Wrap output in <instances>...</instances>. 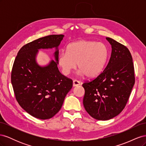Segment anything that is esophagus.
Returning a JSON list of instances; mask_svg holds the SVG:
<instances>
[{"label": "esophagus", "instance_id": "obj_1", "mask_svg": "<svg viewBox=\"0 0 146 146\" xmlns=\"http://www.w3.org/2000/svg\"><path fill=\"white\" fill-rule=\"evenodd\" d=\"M80 84H81L80 82L77 80H74L73 81V86H77L78 85H80Z\"/></svg>", "mask_w": 146, "mask_h": 146}]
</instances>
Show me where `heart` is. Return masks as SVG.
I'll return each instance as SVG.
<instances>
[{
  "instance_id": "obj_1",
  "label": "heart",
  "mask_w": 146,
  "mask_h": 146,
  "mask_svg": "<svg viewBox=\"0 0 146 146\" xmlns=\"http://www.w3.org/2000/svg\"><path fill=\"white\" fill-rule=\"evenodd\" d=\"M109 56V48L105 43L80 40L69 44L67 50L60 53L57 61L66 76L76 68L77 63L79 74L94 77L103 71Z\"/></svg>"
}]
</instances>
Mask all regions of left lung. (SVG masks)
Listing matches in <instances>:
<instances>
[{
    "instance_id": "left-lung-1",
    "label": "left lung",
    "mask_w": 146,
    "mask_h": 146,
    "mask_svg": "<svg viewBox=\"0 0 146 146\" xmlns=\"http://www.w3.org/2000/svg\"><path fill=\"white\" fill-rule=\"evenodd\" d=\"M108 63L96 78L83 83V104L86 111L97 120L116 116L125 108L135 82L133 59L128 48L110 38Z\"/></svg>"
}]
</instances>
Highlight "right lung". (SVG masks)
Wrapping results in <instances>:
<instances>
[{
  "instance_id": "1",
  "label": "right lung",
  "mask_w": 146,
  "mask_h": 146,
  "mask_svg": "<svg viewBox=\"0 0 146 146\" xmlns=\"http://www.w3.org/2000/svg\"><path fill=\"white\" fill-rule=\"evenodd\" d=\"M63 35H52L26 44L19 50L13 65L11 81L15 98L21 107L32 116L48 119L58 113L72 80L61 74L58 67V46ZM55 47L56 62L41 67L35 61L39 48Z\"/></svg>"
}]
</instances>
